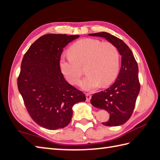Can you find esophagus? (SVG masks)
Segmentation results:
<instances>
[{
  "mask_svg": "<svg viewBox=\"0 0 160 160\" xmlns=\"http://www.w3.org/2000/svg\"><path fill=\"white\" fill-rule=\"evenodd\" d=\"M91 99V95L90 93H86V100H87V102H90Z\"/></svg>",
  "mask_w": 160,
  "mask_h": 160,
  "instance_id": "1",
  "label": "esophagus"
}]
</instances>
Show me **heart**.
<instances>
[{"label": "heart", "mask_w": 160, "mask_h": 160, "mask_svg": "<svg viewBox=\"0 0 160 160\" xmlns=\"http://www.w3.org/2000/svg\"><path fill=\"white\" fill-rule=\"evenodd\" d=\"M69 56L61 57V71L71 84H77L82 74L80 67L85 66L87 76L80 86L86 91H93L100 84L105 87L116 78L120 69V53L113 44L102 42L94 38L78 40L70 47Z\"/></svg>", "instance_id": "1"}]
</instances>
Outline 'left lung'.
<instances>
[{"instance_id":"8db88e82","label":"left lung","mask_w":160,"mask_h":160,"mask_svg":"<svg viewBox=\"0 0 160 160\" xmlns=\"http://www.w3.org/2000/svg\"><path fill=\"white\" fill-rule=\"evenodd\" d=\"M107 40L117 47L122 56L120 73L112 85L106 90L93 95L91 103L110 114L108 120L102 122L107 127L124 124L131 118L140 90L138 66L130 48L120 38L107 32L89 34Z\"/></svg>"}]
</instances>
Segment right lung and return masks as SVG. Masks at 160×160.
Segmentation results:
<instances>
[{
    "label": "right lung",
    "instance_id": "obj_1",
    "mask_svg": "<svg viewBox=\"0 0 160 160\" xmlns=\"http://www.w3.org/2000/svg\"><path fill=\"white\" fill-rule=\"evenodd\" d=\"M78 37L44 35L30 46L22 60L18 91L32 120L49 130L67 127L73 105L86 100L82 91L65 80L59 65L64 47Z\"/></svg>",
    "mask_w": 160,
    "mask_h": 160
}]
</instances>
